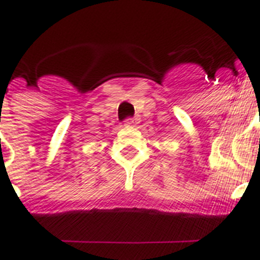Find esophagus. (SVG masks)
Returning a JSON list of instances; mask_svg holds the SVG:
<instances>
[{
  "label": "esophagus",
  "instance_id": "1",
  "mask_svg": "<svg viewBox=\"0 0 260 260\" xmlns=\"http://www.w3.org/2000/svg\"><path fill=\"white\" fill-rule=\"evenodd\" d=\"M138 120L137 118H127L124 120V126H127V127H133V126H137L138 124Z\"/></svg>",
  "mask_w": 260,
  "mask_h": 260
}]
</instances>
